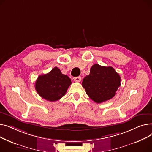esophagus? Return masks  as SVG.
<instances>
[{"mask_svg":"<svg viewBox=\"0 0 152 152\" xmlns=\"http://www.w3.org/2000/svg\"><path fill=\"white\" fill-rule=\"evenodd\" d=\"M81 77H74V80L75 82H80V81H81Z\"/></svg>","mask_w":152,"mask_h":152,"instance_id":"1","label":"esophagus"}]
</instances>
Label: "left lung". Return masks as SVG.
I'll return each mask as SVG.
<instances>
[{
  "mask_svg": "<svg viewBox=\"0 0 152 152\" xmlns=\"http://www.w3.org/2000/svg\"><path fill=\"white\" fill-rule=\"evenodd\" d=\"M120 82V76L113 67L95 64L82 84L90 98L96 103H101L115 96Z\"/></svg>",
  "mask_w": 152,
  "mask_h": 152,
  "instance_id": "obj_1",
  "label": "left lung"
}]
</instances>
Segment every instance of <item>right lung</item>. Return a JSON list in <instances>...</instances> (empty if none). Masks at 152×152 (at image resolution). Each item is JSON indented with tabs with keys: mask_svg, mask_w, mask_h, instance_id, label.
<instances>
[{
	"mask_svg": "<svg viewBox=\"0 0 152 152\" xmlns=\"http://www.w3.org/2000/svg\"><path fill=\"white\" fill-rule=\"evenodd\" d=\"M71 83L70 78L62 74L61 70L55 67L49 73L38 77L35 88L39 96L43 99L54 102L65 95Z\"/></svg>",
	"mask_w": 152,
	"mask_h": 152,
	"instance_id": "1",
	"label": "right lung"
}]
</instances>
